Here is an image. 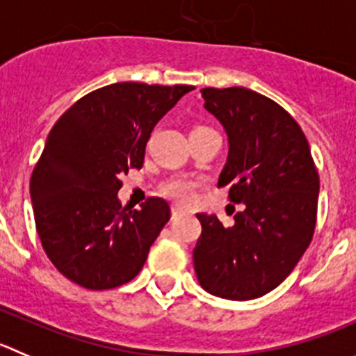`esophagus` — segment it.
<instances>
[{
	"instance_id": "obj_1",
	"label": "esophagus",
	"mask_w": 356,
	"mask_h": 356,
	"mask_svg": "<svg viewBox=\"0 0 356 356\" xmlns=\"http://www.w3.org/2000/svg\"><path fill=\"white\" fill-rule=\"evenodd\" d=\"M181 214H182V209L179 207V205H174V207H172V218H177V216Z\"/></svg>"
}]
</instances>
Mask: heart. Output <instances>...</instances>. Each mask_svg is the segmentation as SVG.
Here are the masks:
<instances>
[{
    "label": "heart",
    "mask_w": 356,
    "mask_h": 356,
    "mask_svg": "<svg viewBox=\"0 0 356 356\" xmlns=\"http://www.w3.org/2000/svg\"><path fill=\"white\" fill-rule=\"evenodd\" d=\"M163 193L182 204H189L195 197V182L184 177L170 179L163 186Z\"/></svg>",
    "instance_id": "obj_1"
}]
</instances>
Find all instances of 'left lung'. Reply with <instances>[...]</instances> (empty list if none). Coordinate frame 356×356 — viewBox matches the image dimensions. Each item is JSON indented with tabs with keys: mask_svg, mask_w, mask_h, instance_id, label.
Instances as JSON below:
<instances>
[{
	"mask_svg": "<svg viewBox=\"0 0 356 356\" xmlns=\"http://www.w3.org/2000/svg\"><path fill=\"white\" fill-rule=\"evenodd\" d=\"M200 92L230 144L218 188L244 211L232 227L197 214L195 272L211 295L253 300L283 283L311 244L320 177L304 131L281 105L245 88Z\"/></svg>",
	"mask_w": 356,
	"mask_h": 356,
	"instance_id": "obj_1",
	"label": "left lung"
}]
</instances>
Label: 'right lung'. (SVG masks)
Here are the masks:
<instances>
[{
	"mask_svg": "<svg viewBox=\"0 0 356 356\" xmlns=\"http://www.w3.org/2000/svg\"><path fill=\"white\" fill-rule=\"evenodd\" d=\"M193 86L118 82L75 102L49 133L29 193L49 260L88 290L131 281L170 219L163 198L122 209L119 175L142 168L151 131Z\"/></svg>",
	"mask_w": 356,
	"mask_h": 356,
	"instance_id": "right-lung-1",
	"label": "right lung"
}]
</instances>
